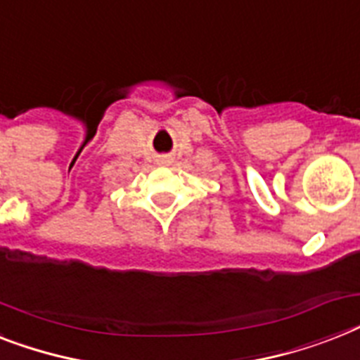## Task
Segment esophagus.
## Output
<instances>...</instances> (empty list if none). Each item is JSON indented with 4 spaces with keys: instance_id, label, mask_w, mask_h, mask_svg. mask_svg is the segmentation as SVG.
<instances>
[{
    "instance_id": "esophagus-1",
    "label": "esophagus",
    "mask_w": 360,
    "mask_h": 360,
    "mask_svg": "<svg viewBox=\"0 0 360 360\" xmlns=\"http://www.w3.org/2000/svg\"><path fill=\"white\" fill-rule=\"evenodd\" d=\"M168 160H170V159H168V157H165V162H168Z\"/></svg>"
}]
</instances>
